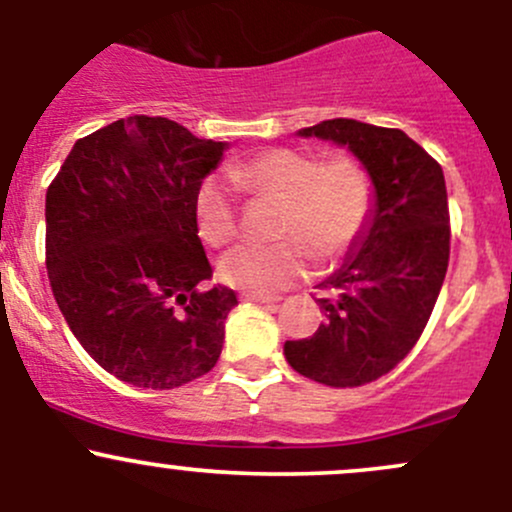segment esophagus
<instances>
[{"instance_id": "1", "label": "esophagus", "mask_w": 512, "mask_h": 512, "mask_svg": "<svg viewBox=\"0 0 512 512\" xmlns=\"http://www.w3.org/2000/svg\"><path fill=\"white\" fill-rule=\"evenodd\" d=\"M247 302H260V304H270V302H277V294H260V292H247L245 294Z\"/></svg>"}]
</instances>
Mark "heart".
<instances>
[{
    "label": "heart",
    "mask_w": 512,
    "mask_h": 512,
    "mask_svg": "<svg viewBox=\"0 0 512 512\" xmlns=\"http://www.w3.org/2000/svg\"><path fill=\"white\" fill-rule=\"evenodd\" d=\"M232 185L250 195L280 200L272 245H242L220 262V277L250 292H275L304 275L307 260L329 267L359 240L376 203L369 168L356 156L319 158L302 148H267L227 170ZM195 223L208 245L225 247L240 232L230 190L203 180L195 193Z\"/></svg>",
    "instance_id": "b5f03b06"
}]
</instances>
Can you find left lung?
I'll return each instance as SVG.
<instances>
[{
  "mask_svg": "<svg viewBox=\"0 0 512 512\" xmlns=\"http://www.w3.org/2000/svg\"><path fill=\"white\" fill-rule=\"evenodd\" d=\"M347 146L376 185L374 218L354 257L322 282L324 324L285 344L294 371L334 389L389 374L426 329L451 255L443 170L399 128L332 118L299 131Z\"/></svg>",
  "mask_w": 512,
  "mask_h": 512,
  "instance_id": "8db88e82",
  "label": "left lung"
}]
</instances>
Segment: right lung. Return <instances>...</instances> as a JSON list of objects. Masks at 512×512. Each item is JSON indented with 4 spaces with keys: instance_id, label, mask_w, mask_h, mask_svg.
<instances>
[{
    "instance_id": "add662e5",
    "label": "right lung",
    "mask_w": 512,
    "mask_h": 512,
    "mask_svg": "<svg viewBox=\"0 0 512 512\" xmlns=\"http://www.w3.org/2000/svg\"><path fill=\"white\" fill-rule=\"evenodd\" d=\"M225 143L128 116L79 138L46 190V270L98 366L141 389L200 379L223 352L230 287L213 280L195 193Z\"/></svg>"
}]
</instances>
